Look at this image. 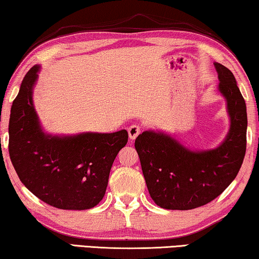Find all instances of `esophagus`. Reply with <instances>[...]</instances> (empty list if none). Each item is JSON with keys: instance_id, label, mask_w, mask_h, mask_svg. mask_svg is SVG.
<instances>
[{"instance_id": "obj_1", "label": "esophagus", "mask_w": 259, "mask_h": 259, "mask_svg": "<svg viewBox=\"0 0 259 259\" xmlns=\"http://www.w3.org/2000/svg\"><path fill=\"white\" fill-rule=\"evenodd\" d=\"M128 134H129V137H130L131 141L136 140V137L141 134V128L136 124L130 125L128 128Z\"/></svg>"}]
</instances>
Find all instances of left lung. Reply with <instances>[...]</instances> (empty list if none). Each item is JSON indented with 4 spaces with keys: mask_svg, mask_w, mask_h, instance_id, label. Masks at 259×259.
Masks as SVG:
<instances>
[{
    "mask_svg": "<svg viewBox=\"0 0 259 259\" xmlns=\"http://www.w3.org/2000/svg\"><path fill=\"white\" fill-rule=\"evenodd\" d=\"M227 100L230 129L216 149L192 151L169 135L144 131L135 141L152 201L167 210H191L218 197L237 176L246 150L245 101L232 72L214 63Z\"/></svg>",
    "mask_w": 259,
    "mask_h": 259,
    "instance_id": "1",
    "label": "left lung"
}]
</instances>
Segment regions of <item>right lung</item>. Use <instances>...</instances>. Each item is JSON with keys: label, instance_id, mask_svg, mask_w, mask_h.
Returning <instances> with one entry per match:
<instances>
[{"label": "right lung", "instance_id": "add662e5", "mask_svg": "<svg viewBox=\"0 0 259 259\" xmlns=\"http://www.w3.org/2000/svg\"><path fill=\"white\" fill-rule=\"evenodd\" d=\"M39 65L24 76L9 119V156L29 191L63 210L92 209L102 201L116 156L128 142L126 130L74 136L45 134L32 104Z\"/></svg>", "mask_w": 259, "mask_h": 259}]
</instances>
